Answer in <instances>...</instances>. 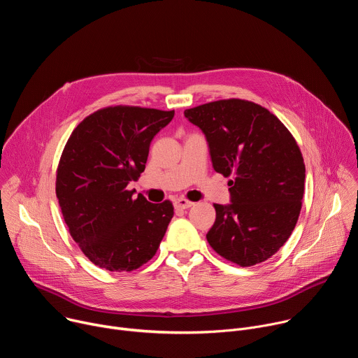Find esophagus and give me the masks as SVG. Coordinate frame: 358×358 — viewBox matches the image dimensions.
Here are the masks:
<instances>
[{
  "mask_svg": "<svg viewBox=\"0 0 358 358\" xmlns=\"http://www.w3.org/2000/svg\"><path fill=\"white\" fill-rule=\"evenodd\" d=\"M192 206H194V202L189 201V199H187V198H177V199L174 201L176 210H187V208H189V207H192Z\"/></svg>",
  "mask_w": 358,
  "mask_h": 358,
  "instance_id": "1",
  "label": "esophagus"
}]
</instances>
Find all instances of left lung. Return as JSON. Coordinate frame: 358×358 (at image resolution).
Wrapping results in <instances>:
<instances>
[{
	"mask_svg": "<svg viewBox=\"0 0 358 358\" xmlns=\"http://www.w3.org/2000/svg\"><path fill=\"white\" fill-rule=\"evenodd\" d=\"M184 115L206 134L214 170L234 177L229 206L214 203L208 243L239 266L269 259L301 210L306 167L294 137L273 113L243 99L210 101Z\"/></svg>",
	"mask_w": 358,
	"mask_h": 358,
	"instance_id": "obj_1",
	"label": "left lung"
}]
</instances>
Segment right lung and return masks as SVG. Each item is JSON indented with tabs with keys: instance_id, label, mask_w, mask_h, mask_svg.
<instances>
[{
	"instance_id": "right-lung-1",
	"label": "right lung",
	"mask_w": 358,
	"mask_h": 358,
	"mask_svg": "<svg viewBox=\"0 0 358 358\" xmlns=\"http://www.w3.org/2000/svg\"><path fill=\"white\" fill-rule=\"evenodd\" d=\"M174 110L109 106L72 131L57 170V196L69 234L85 257L110 272H131L155 257L174 215L173 202L133 196L150 143Z\"/></svg>"
}]
</instances>
